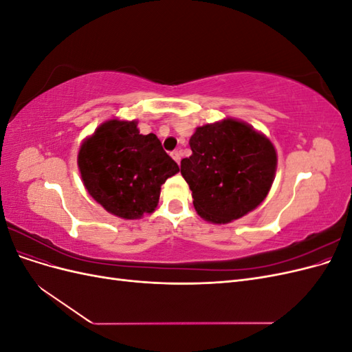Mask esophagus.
<instances>
[{"label": "esophagus", "instance_id": "34e87169", "mask_svg": "<svg viewBox=\"0 0 352 352\" xmlns=\"http://www.w3.org/2000/svg\"><path fill=\"white\" fill-rule=\"evenodd\" d=\"M172 157H173V160L175 162L177 163V164H180V158H182V154H180V151H172Z\"/></svg>", "mask_w": 352, "mask_h": 352}]
</instances>
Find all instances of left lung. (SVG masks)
<instances>
[{"mask_svg":"<svg viewBox=\"0 0 352 352\" xmlns=\"http://www.w3.org/2000/svg\"><path fill=\"white\" fill-rule=\"evenodd\" d=\"M189 145L192 155L182 160L180 173L201 217L229 223L261 204L278 163L267 138L248 124L226 119L198 127Z\"/></svg>","mask_w":352,"mask_h":352,"instance_id":"obj_1","label":"left lung"}]
</instances>
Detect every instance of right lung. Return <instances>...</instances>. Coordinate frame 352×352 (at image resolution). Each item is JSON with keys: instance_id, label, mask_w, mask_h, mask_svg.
<instances>
[{"instance_id": "right-lung-1", "label": "right lung", "mask_w": 352, "mask_h": 352, "mask_svg": "<svg viewBox=\"0 0 352 352\" xmlns=\"http://www.w3.org/2000/svg\"><path fill=\"white\" fill-rule=\"evenodd\" d=\"M78 164L91 197L122 219L153 212L162 185L179 172L154 133L141 135L136 122L120 120L101 124L82 144Z\"/></svg>"}]
</instances>
